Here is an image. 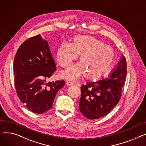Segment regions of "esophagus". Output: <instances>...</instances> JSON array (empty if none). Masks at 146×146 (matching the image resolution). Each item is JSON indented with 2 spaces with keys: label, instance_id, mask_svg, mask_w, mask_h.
<instances>
[{
  "label": "esophagus",
  "instance_id": "obj_1",
  "mask_svg": "<svg viewBox=\"0 0 146 146\" xmlns=\"http://www.w3.org/2000/svg\"><path fill=\"white\" fill-rule=\"evenodd\" d=\"M66 85H67V86H72L73 85H74V83H73V82H68V81H67V82H66Z\"/></svg>",
  "mask_w": 146,
  "mask_h": 146
}]
</instances>
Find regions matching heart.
Masks as SVG:
<instances>
[{
  "label": "heart",
  "mask_w": 146,
  "mask_h": 146,
  "mask_svg": "<svg viewBox=\"0 0 146 146\" xmlns=\"http://www.w3.org/2000/svg\"><path fill=\"white\" fill-rule=\"evenodd\" d=\"M80 56V62L61 72V78L75 80L85 75L98 79L112 66L115 59L113 50L102 41L90 36H79L70 43L63 42L57 48L58 64L66 68Z\"/></svg>",
  "instance_id": "obj_1"
}]
</instances>
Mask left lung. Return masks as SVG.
Here are the masks:
<instances>
[{"instance_id":"8db88e82","label":"left lung","mask_w":146,"mask_h":146,"mask_svg":"<svg viewBox=\"0 0 146 146\" xmlns=\"http://www.w3.org/2000/svg\"><path fill=\"white\" fill-rule=\"evenodd\" d=\"M126 74V59L122 56L108 78L82 85L79 107L83 115L88 119H94L108 114L120 100Z\"/></svg>"}]
</instances>
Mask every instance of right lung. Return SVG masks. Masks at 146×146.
Listing matches in <instances>:
<instances>
[{
    "mask_svg": "<svg viewBox=\"0 0 146 146\" xmlns=\"http://www.w3.org/2000/svg\"><path fill=\"white\" fill-rule=\"evenodd\" d=\"M56 70L48 42L41 35L29 38L19 47L15 56V86L21 101L34 113L50 110L64 80L46 83Z\"/></svg>",
    "mask_w": 146,
    "mask_h": 146,
    "instance_id": "right-lung-1",
    "label": "right lung"
}]
</instances>
